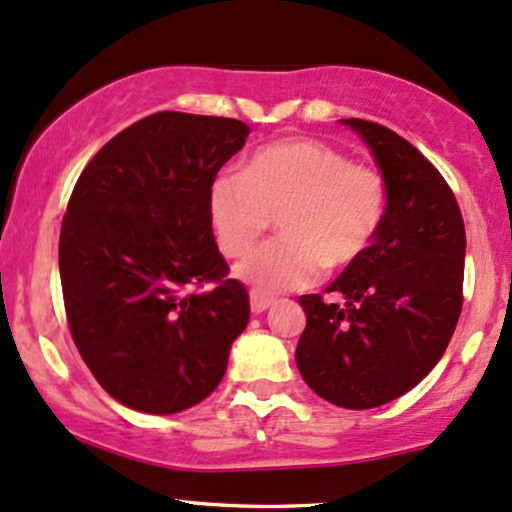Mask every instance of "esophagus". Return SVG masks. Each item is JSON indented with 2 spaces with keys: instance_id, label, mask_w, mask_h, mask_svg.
I'll use <instances>...</instances> for the list:
<instances>
[{
  "instance_id": "obj_1",
  "label": "esophagus",
  "mask_w": 512,
  "mask_h": 512,
  "mask_svg": "<svg viewBox=\"0 0 512 512\" xmlns=\"http://www.w3.org/2000/svg\"><path fill=\"white\" fill-rule=\"evenodd\" d=\"M249 301H251V313L258 315V313L268 311V308L275 304V296L261 292V289H251V292H249Z\"/></svg>"
}]
</instances>
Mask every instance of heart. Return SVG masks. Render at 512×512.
I'll use <instances>...</instances> for the list:
<instances>
[{
    "label": "heart",
    "mask_w": 512,
    "mask_h": 512,
    "mask_svg": "<svg viewBox=\"0 0 512 512\" xmlns=\"http://www.w3.org/2000/svg\"><path fill=\"white\" fill-rule=\"evenodd\" d=\"M387 204L380 170L308 137L261 147L244 173L220 170L208 185V218L225 256L244 254L277 213L282 235L237 266L263 292L308 287L323 268L356 266L380 235Z\"/></svg>",
    "instance_id": "1"
}]
</instances>
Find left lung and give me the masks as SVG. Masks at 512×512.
<instances>
[{"label": "left lung", "mask_w": 512, "mask_h": 512, "mask_svg": "<svg viewBox=\"0 0 512 512\" xmlns=\"http://www.w3.org/2000/svg\"><path fill=\"white\" fill-rule=\"evenodd\" d=\"M375 154L389 189L380 235L327 294L301 296L306 330L296 365L315 394L363 410L413 389L449 346L463 308L465 225L449 182L380 123L346 118Z\"/></svg>", "instance_id": "8db88e82"}]
</instances>
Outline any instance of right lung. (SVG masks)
<instances>
[{
	"label": "right lung",
	"instance_id": "add662e5",
	"mask_svg": "<svg viewBox=\"0 0 512 512\" xmlns=\"http://www.w3.org/2000/svg\"><path fill=\"white\" fill-rule=\"evenodd\" d=\"M237 118L159 111L87 163L59 237L63 306L82 361L123 406L204 401L249 323L208 218V185L244 147Z\"/></svg>",
	"mask_w": 512,
	"mask_h": 512
}]
</instances>
